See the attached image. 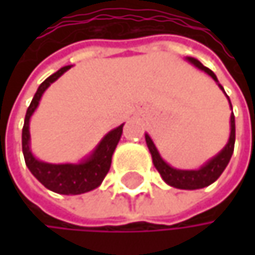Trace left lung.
Listing matches in <instances>:
<instances>
[{
  "instance_id": "1",
  "label": "left lung",
  "mask_w": 255,
  "mask_h": 255,
  "mask_svg": "<svg viewBox=\"0 0 255 255\" xmlns=\"http://www.w3.org/2000/svg\"><path fill=\"white\" fill-rule=\"evenodd\" d=\"M196 68H199L201 71L207 72L210 77L213 78L214 81H217L216 74L208 69L207 66H204L199 60L196 59H189ZM222 87V85H220ZM223 88V87H222ZM230 103V100H229ZM232 106V105H230ZM146 144L150 150V155H152V159H153V165L156 167V170L159 171L161 177L164 178L170 186L173 187H177V189H189V190H193V189H202L205 186H210L211 183H214L217 178L222 176V173L225 171V168L228 167L230 161V156L233 153V147H235V115L232 112V117H230V137L229 143L226 144V147L217 155L214 156L210 162H207L202 168L199 170H193V171H184V170H176V168H171L168 164H165L162 161V158L159 156L152 138L146 134Z\"/></svg>"
}]
</instances>
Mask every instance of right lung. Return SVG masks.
<instances>
[{"label": "right lung", "mask_w": 255, "mask_h": 255, "mask_svg": "<svg viewBox=\"0 0 255 255\" xmlns=\"http://www.w3.org/2000/svg\"><path fill=\"white\" fill-rule=\"evenodd\" d=\"M71 66H65L59 69L56 74L48 77L36 90L25 117V126L22 129V150L25 156V162L30 173L38 178L47 189L62 193V195H79L90 192L100 186L105 176L108 174L112 162V155L114 150L121 138L123 134V126L112 129L97 146L91 158H88L85 162L81 164H47L41 162L33 158V155L29 150V118L36 109L39 99L42 93L47 90V87L54 82L62 74H65Z\"/></svg>", "instance_id": "add662e5"}]
</instances>
